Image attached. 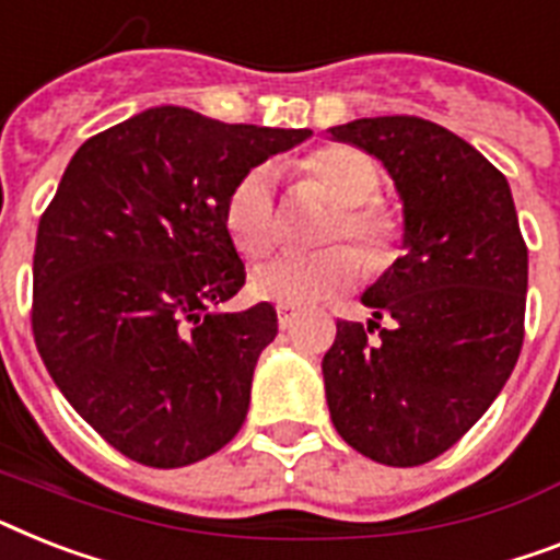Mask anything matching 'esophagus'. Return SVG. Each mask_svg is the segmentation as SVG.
Listing matches in <instances>:
<instances>
[{"label": "esophagus", "mask_w": 560, "mask_h": 560, "mask_svg": "<svg viewBox=\"0 0 560 560\" xmlns=\"http://www.w3.org/2000/svg\"><path fill=\"white\" fill-rule=\"evenodd\" d=\"M276 313H279V327H281V330H288V327H293V322L299 319V311H295V307H288V304H279V307H276Z\"/></svg>", "instance_id": "1"}]
</instances>
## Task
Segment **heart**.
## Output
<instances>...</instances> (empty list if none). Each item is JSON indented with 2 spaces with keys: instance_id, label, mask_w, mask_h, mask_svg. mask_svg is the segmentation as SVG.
Returning a JSON list of instances; mask_svg holds the SVG:
<instances>
[{
  "instance_id": "b5f03b06",
  "label": "heart",
  "mask_w": 560,
  "mask_h": 560,
  "mask_svg": "<svg viewBox=\"0 0 560 560\" xmlns=\"http://www.w3.org/2000/svg\"><path fill=\"white\" fill-rule=\"evenodd\" d=\"M302 189L336 203V215L325 230V241L351 238L371 265H380L397 241L399 218L376 195L380 166L371 154L353 147H325L293 166ZM224 226L241 256L265 258L279 238L270 170L256 166L230 189L224 203ZM362 276V261L351 247H325L311 256H279L258 267L249 290L267 302L307 307L353 288Z\"/></svg>"
}]
</instances>
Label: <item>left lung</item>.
I'll use <instances>...</instances> for the list:
<instances>
[{
  "label": "left lung",
  "instance_id": "obj_1",
  "mask_svg": "<svg viewBox=\"0 0 560 560\" xmlns=\"http://www.w3.org/2000/svg\"><path fill=\"white\" fill-rule=\"evenodd\" d=\"M330 138L383 161L402 201V256L336 322L322 359L330 420L385 466L452 448L492 406L524 345L529 258L506 177L422 117H362ZM388 318V326H380Z\"/></svg>",
  "mask_w": 560,
  "mask_h": 560
}]
</instances>
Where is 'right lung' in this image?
Instances as JSON below:
<instances>
[{
	"label": "right lung",
	"instance_id": "add662e5",
	"mask_svg": "<svg viewBox=\"0 0 560 560\" xmlns=\"http://www.w3.org/2000/svg\"><path fill=\"white\" fill-rule=\"evenodd\" d=\"M311 129L147 108L77 149L39 218L36 351L74 411L152 469L224 448L279 334L272 304L224 313L244 288L226 195Z\"/></svg>",
	"mask_w": 560,
	"mask_h": 560
}]
</instances>
